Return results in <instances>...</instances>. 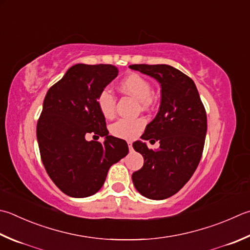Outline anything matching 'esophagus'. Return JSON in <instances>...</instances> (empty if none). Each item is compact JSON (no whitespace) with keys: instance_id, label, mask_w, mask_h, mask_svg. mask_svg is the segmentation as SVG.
Wrapping results in <instances>:
<instances>
[{"instance_id":"34e87169","label":"esophagus","mask_w":250,"mask_h":250,"mask_svg":"<svg viewBox=\"0 0 250 250\" xmlns=\"http://www.w3.org/2000/svg\"><path fill=\"white\" fill-rule=\"evenodd\" d=\"M127 144H128L129 152H133V151H134V149H133V143H131V141H127Z\"/></svg>"}]
</instances>
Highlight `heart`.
Instances as JSON below:
<instances>
[{"label":"heart","instance_id":"obj_1","mask_svg":"<svg viewBox=\"0 0 250 250\" xmlns=\"http://www.w3.org/2000/svg\"><path fill=\"white\" fill-rule=\"evenodd\" d=\"M120 89L124 93L133 97L135 100L140 102L141 107H148L151 103L152 87L147 79L139 74H130L126 76L120 83ZM97 104L101 114L110 119L115 113V97L110 89L104 88L98 95ZM145 126L143 120H120L111 126L112 134L120 138L133 139L137 136Z\"/></svg>","mask_w":250,"mask_h":250}]
</instances>
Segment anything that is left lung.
Returning a JSON list of instances; mask_svg holds the SVG:
<instances>
[{
    "label": "left lung",
    "mask_w": 250,
    "mask_h": 250,
    "mask_svg": "<svg viewBox=\"0 0 250 250\" xmlns=\"http://www.w3.org/2000/svg\"><path fill=\"white\" fill-rule=\"evenodd\" d=\"M129 68L154 78L161 87L159 112L133 144L143 154L144 166L131 175L146 198L167 199L180 191L198 167L207 134V114L192 79L166 64H135ZM159 141L148 149L145 140Z\"/></svg>",
    "instance_id": "8db88e82"
}]
</instances>
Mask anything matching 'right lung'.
Here are the masks:
<instances>
[{"label": "right lung", "instance_id": "1", "mask_svg": "<svg viewBox=\"0 0 250 250\" xmlns=\"http://www.w3.org/2000/svg\"><path fill=\"white\" fill-rule=\"evenodd\" d=\"M117 74L110 64H76L45 95L37 124L41 160L51 180L69 197L95 195L109 168L128 153L125 140L109 135L97 104L98 95ZM87 133L105 141L87 142Z\"/></svg>", "mask_w": 250, "mask_h": 250}]
</instances>
